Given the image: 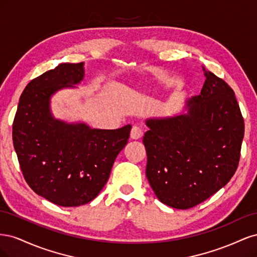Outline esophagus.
<instances>
[{"label": "esophagus", "mask_w": 257, "mask_h": 257, "mask_svg": "<svg viewBox=\"0 0 257 257\" xmlns=\"http://www.w3.org/2000/svg\"><path fill=\"white\" fill-rule=\"evenodd\" d=\"M144 134V131L142 127H139L137 125H134L133 127H132V131H131V138L132 139H139Z\"/></svg>", "instance_id": "esophagus-1"}]
</instances>
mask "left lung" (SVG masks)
Instances as JSON below:
<instances>
[{
  "instance_id": "left-lung-1",
  "label": "left lung",
  "mask_w": 257,
  "mask_h": 257,
  "mask_svg": "<svg viewBox=\"0 0 257 257\" xmlns=\"http://www.w3.org/2000/svg\"><path fill=\"white\" fill-rule=\"evenodd\" d=\"M204 72L200 94L186 100L188 112L146 121L148 181L163 204L176 209H190L212 196L239 164L244 122L235 92Z\"/></svg>"
}]
</instances>
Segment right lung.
<instances>
[{"instance_id": "obj_1", "label": "right lung", "mask_w": 257, "mask_h": 257, "mask_svg": "<svg viewBox=\"0 0 257 257\" xmlns=\"http://www.w3.org/2000/svg\"><path fill=\"white\" fill-rule=\"evenodd\" d=\"M83 76V63H62L36 77L23 90L13 123L14 148L27 183L62 207L88 204L98 195L132 128H91L53 118L50 97L74 88Z\"/></svg>"}]
</instances>
